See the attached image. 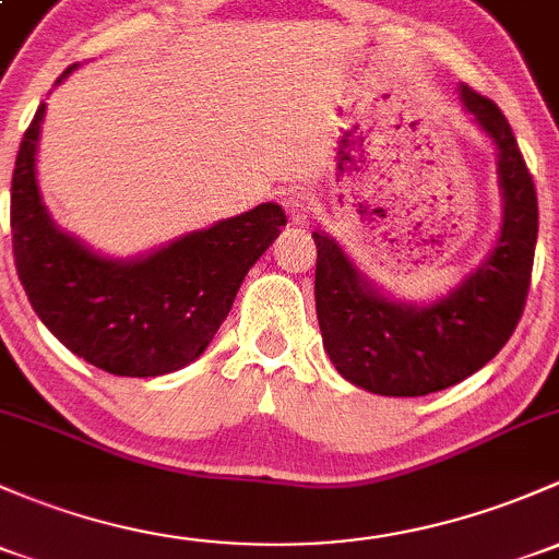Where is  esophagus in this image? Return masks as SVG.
<instances>
[{
  "instance_id": "esophagus-1",
  "label": "esophagus",
  "mask_w": 559,
  "mask_h": 559,
  "mask_svg": "<svg viewBox=\"0 0 559 559\" xmlns=\"http://www.w3.org/2000/svg\"><path fill=\"white\" fill-rule=\"evenodd\" d=\"M284 209L286 214H289L292 225H305V222H310V216L316 214V203L310 201L305 192H292L284 201Z\"/></svg>"
}]
</instances>
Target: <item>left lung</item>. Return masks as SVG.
Segmentation results:
<instances>
[{
    "label": "left lung",
    "instance_id": "1",
    "mask_svg": "<svg viewBox=\"0 0 559 559\" xmlns=\"http://www.w3.org/2000/svg\"><path fill=\"white\" fill-rule=\"evenodd\" d=\"M461 104L498 155L501 230L490 254L448 295L407 302L374 286L343 246L316 230V313L324 350L348 383L378 396H426L479 372L525 308L538 238V201L503 111L461 85Z\"/></svg>",
    "mask_w": 559,
    "mask_h": 559
}]
</instances>
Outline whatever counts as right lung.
I'll list each match as a JSON object with an SVG mask.
<instances>
[{
	"label": "right lung",
	"instance_id": "right-lung-1",
	"mask_svg": "<svg viewBox=\"0 0 559 559\" xmlns=\"http://www.w3.org/2000/svg\"><path fill=\"white\" fill-rule=\"evenodd\" d=\"M43 120L45 104L21 141L10 195L17 278L34 313L72 354L109 374L157 378L187 367L209 348L246 273L278 238L284 209L260 203L128 260L98 254L61 230L43 203Z\"/></svg>",
	"mask_w": 559,
	"mask_h": 559
}]
</instances>
